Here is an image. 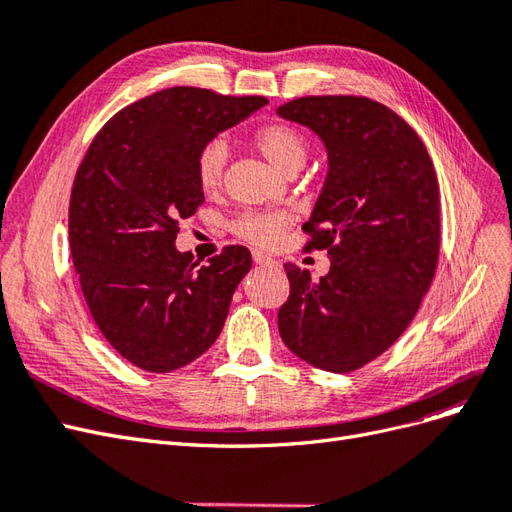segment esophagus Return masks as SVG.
<instances>
[{
  "mask_svg": "<svg viewBox=\"0 0 512 512\" xmlns=\"http://www.w3.org/2000/svg\"><path fill=\"white\" fill-rule=\"evenodd\" d=\"M252 258H254L256 265H262V267H277V260H275L273 256L265 254V252L254 250V252H252Z\"/></svg>",
  "mask_w": 512,
  "mask_h": 512,
  "instance_id": "obj_1",
  "label": "esophagus"
}]
</instances>
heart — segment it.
<instances>
[{"mask_svg":"<svg viewBox=\"0 0 512 512\" xmlns=\"http://www.w3.org/2000/svg\"><path fill=\"white\" fill-rule=\"evenodd\" d=\"M254 145L265 153L271 164H275L282 173H294L299 170L307 156L309 143L307 138L288 123H267L260 126L254 136ZM228 160V147L222 138H213L196 156V181L203 192H213L220 188L224 168ZM290 224V215L284 211H245L232 222V232L247 243L271 247L282 239L284 230Z\"/></svg>","mask_w":512,"mask_h":512,"instance_id":"obj_1","label":"heart"}]
</instances>
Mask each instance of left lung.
<instances>
[{
	"label": "left lung",
	"instance_id": "1",
	"mask_svg": "<svg viewBox=\"0 0 512 512\" xmlns=\"http://www.w3.org/2000/svg\"><path fill=\"white\" fill-rule=\"evenodd\" d=\"M277 115L314 130L329 173L305 250H327L314 282L286 262L288 301L277 312L299 359L348 374L389 350L408 329L436 275L440 188L418 134L391 108L363 96H307Z\"/></svg>",
	"mask_w": 512,
	"mask_h": 512
}]
</instances>
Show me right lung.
Returning <instances> with one entry per match:
<instances>
[{
	"label": "right lung",
	"mask_w": 512,
	"mask_h": 512,
	"mask_svg": "<svg viewBox=\"0 0 512 512\" xmlns=\"http://www.w3.org/2000/svg\"><path fill=\"white\" fill-rule=\"evenodd\" d=\"M267 102L200 87L156 91L108 119L76 170L74 271L100 333L132 365L166 374L218 339L252 254L226 245L200 267L175 239L205 200L198 151Z\"/></svg>",
	"instance_id": "add662e5"
}]
</instances>
